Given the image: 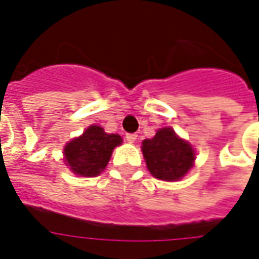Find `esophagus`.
Segmentation results:
<instances>
[{
  "label": "esophagus",
  "mask_w": 259,
  "mask_h": 259,
  "mask_svg": "<svg viewBox=\"0 0 259 259\" xmlns=\"http://www.w3.org/2000/svg\"><path fill=\"white\" fill-rule=\"evenodd\" d=\"M124 139H126V141H127V143H135L136 139H137V135H135V133H127Z\"/></svg>",
  "instance_id": "esophagus-1"
}]
</instances>
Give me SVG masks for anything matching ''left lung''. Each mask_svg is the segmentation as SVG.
Masks as SVG:
<instances>
[{
	"label": "left lung",
	"mask_w": 259,
	"mask_h": 259,
	"mask_svg": "<svg viewBox=\"0 0 259 259\" xmlns=\"http://www.w3.org/2000/svg\"><path fill=\"white\" fill-rule=\"evenodd\" d=\"M141 150L148 170L161 180L182 179L194 161V150L170 127L158 130L152 139L143 141Z\"/></svg>",
	"instance_id": "obj_1"
}]
</instances>
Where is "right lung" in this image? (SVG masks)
<instances>
[{
  "instance_id": "right-lung-1",
  "label": "right lung",
  "mask_w": 259,
  "mask_h": 259,
  "mask_svg": "<svg viewBox=\"0 0 259 259\" xmlns=\"http://www.w3.org/2000/svg\"><path fill=\"white\" fill-rule=\"evenodd\" d=\"M120 143V136L108 135L100 126H90L80 137L66 144L65 159L76 175L97 176L107 166L113 148Z\"/></svg>"
}]
</instances>
